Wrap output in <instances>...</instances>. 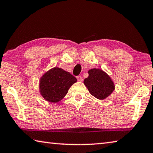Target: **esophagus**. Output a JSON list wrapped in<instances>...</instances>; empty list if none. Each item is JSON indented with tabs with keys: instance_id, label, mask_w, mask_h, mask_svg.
Here are the masks:
<instances>
[{
	"instance_id": "obj_1",
	"label": "esophagus",
	"mask_w": 153,
	"mask_h": 153,
	"mask_svg": "<svg viewBox=\"0 0 153 153\" xmlns=\"http://www.w3.org/2000/svg\"><path fill=\"white\" fill-rule=\"evenodd\" d=\"M77 81H79V82H82V80H83V79H82V77L81 76H77Z\"/></svg>"
}]
</instances>
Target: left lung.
Returning a JSON list of instances; mask_svg holds the SVG:
<instances>
[{
    "label": "left lung",
    "instance_id": "1",
    "mask_svg": "<svg viewBox=\"0 0 153 153\" xmlns=\"http://www.w3.org/2000/svg\"><path fill=\"white\" fill-rule=\"evenodd\" d=\"M88 77L84 79V84L93 97L104 100L115 90V84L111 77L100 69L94 68L88 71Z\"/></svg>",
    "mask_w": 153,
    "mask_h": 153
}]
</instances>
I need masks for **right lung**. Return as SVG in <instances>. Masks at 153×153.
Listing matches in <instances>:
<instances>
[{
	"label": "right lung",
	"mask_w": 153,
	"mask_h": 153,
	"mask_svg": "<svg viewBox=\"0 0 153 153\" xmlns=\"http://www.w3.org/2000/svg\"><path fill=\"white\" fill-rule=\"evenodd\" d=\"M77 79L74 76L59 67H53L40 77V93L43 98L52 103L59 102L65 97L68 90Z\"/></svg>",
	"instance_id": "add662e5"
}]
</instances>
